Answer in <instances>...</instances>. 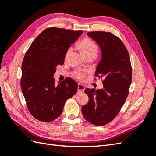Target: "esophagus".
Wrapping results in <instances>:
<instances>
[{"instance_id": "esophagus-1", "label": "esophagus", "mask_w": 156, "mask_h": 156, "mask_svg": "<svg viewBox=\"0 0 156 156\" xmlns=\"http://www.w3.org/2000/svg\"><path fill=\"white\" fill-rule=\"evenodd\" d=\"M77 88H78V93L83 92L84 90V85H83V84H78Z\"/></svg>"}]
</instances>
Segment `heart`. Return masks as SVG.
<instances>
[{
  "label": "heart",
  "mask_w": 156,
  "mask_h": 156,
  "mask_svg": "<svg viewBox=\"0 0 156 156\" xmlns=\"http://www.w3.org/2000/svg\"><path fill=\"white\" fill-rule=\"evenodd\" d=\"M79 48L81 49L84 58L92 57L95 58L99 51L98 45L94 41L88 38H84L81 40L79 44ZM72 48H69L68 49L65 55L66 58H67L72 53ZM75 76L79 79H82L83 78V74L81 72H76L75 73Z\"/></svg>",
  "instance_id": "1"
}]
</instances>
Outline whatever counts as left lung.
<instances>
[{"label": "left lung", "mask_w": 156, "mask_h": 156, "mask_svg": "<svg viewBox=\"0 0 156 156\" xmlns=\"http://www.w3.org/2000/svg\"><path fill=\"white\" fill-rule=\"evenodd\" d=\"M101 50V56L95 75L103 78V88L96 90L86 88L89 101L81 108L83 115L90 123L104 126L118 115L128 96L132 69L129 55L119 37L111 32H87Z\"/></svg>", "instance_id": "1"}]
</instances>
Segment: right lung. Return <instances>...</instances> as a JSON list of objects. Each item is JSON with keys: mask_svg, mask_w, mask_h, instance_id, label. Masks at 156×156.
Returning <instances> with one entry per match:
<instances>
[{"mask_svg": "<svg viewBox=\"0 0 156 156\" xmlns=\"http://www.w3.org/2000/svg\"><path fill=\"white\" fill-rule=\"evenodd\" d=\"M83 31L48 28L36 37L21 66V87L30 114L44 122L53 121L62 112L64 103L77 91V83L68 77L55 85L54 73L64 62L65 55Z\"/></svg>", "mask_w": 156, "mask_h": 156, "instance_id": "add662e5", "label": "right lung"}]
</instances>
